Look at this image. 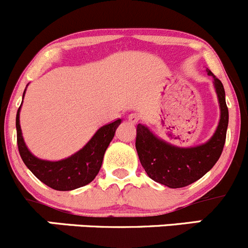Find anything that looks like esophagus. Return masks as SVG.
<instances>
[{"label":"esophagus","mask_w":248,"mask_h":248,"mask_svg":"<svg viewBox=\"0 0 248 248\" xmlns=\"http://www.w3.org/2000/svg\"><path fill=\"white\" fill-rule=\"evenodd\" d=\"M127 119H129V122L131 124H137V123H139V121H140V117H139V114L131 113V114H129Z\"/></svg>","instance_id":"1"}]
</instances>
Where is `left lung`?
Returning a JSON list of instances; mask_svg holds the SVG:
<instances>
[{
	"instance_id": "obj_1",
	"label": "left lung",
	"mask_w": 248,
	"mask_h": 248,
	"mask_svg": "<svg viewBox=\"0 0 248 248\" xmlns=\"http://www.w3.org/2000/svg\"><path fill=\"white\" fill-rule=\"evenodd\" d=\"M206 72L213 78L220 109L219 123L207 142L183 148L156 137L146 125H137L135 146L141 165L152 180L169 188L187 187L202 178L213 168L223 152L229 122L225 92L222 82L208 68Z\"/></svg>"
}]
</instances>
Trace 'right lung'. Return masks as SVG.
Masks as SVG:
<instances>
[{"instance_id":"add662e5","label":"right lung","mask_w":248,"mask_h":248,"mask_svg":"<svg viewBox=\"0 0 248 248\" xmlns=\"http://www.w3.org/2000/svg\"><path fill=\"white\" fill-rule=\"evenodd\" d=\"M25 94V92H24ZM21 106L16 112V142L19 153L29 170L48 187L55 190H73L92 182L101 169L105 152L114 137L121 119L100 127L87 144L68 158L58 161L42 160L33 155L24 142L21 134L20 113Z\"/></svg>"}]
</instances>
